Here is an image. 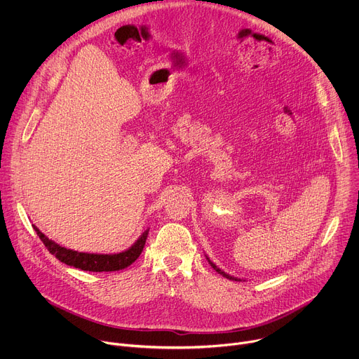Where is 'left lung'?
<instances>
[{
  "label": "left lung",
  "mask_w": 359,
  "mask_h": 359,
  "mask_svg": "<svg viewBox=\"0 0 359 359\" xmlns=\"http://www.w3.org/2000/svg\"><path fill=\"white\" fill-rule=\"evenodd\" d=\"M208 260H209V264H210V266H212V267H213V269H215V270H216L219 274H222L223 277H226V278H229V280H233V281H241L240 278H237V277H233V276H229L227 273L222 271V270H220V269H219V267H217L215 263H212V262H210V259H209V257H208Z\"/></svg>",
  "instance_id": "8db88e82"
}]
</instances>
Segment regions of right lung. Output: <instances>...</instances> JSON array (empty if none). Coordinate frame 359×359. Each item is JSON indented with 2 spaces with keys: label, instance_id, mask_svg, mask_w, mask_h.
I'll use <instances>...</instances> for the list:
<instances>
[{
  "label": "right lung",
  "instance_id": "1",
  "mask_svg": "<svg viewBox=\"0 0 359 359\" xmlns=\"http://www.w3.org/2000/svg\"><path fill=\"white\" fill-rule=\"evenodd\" d=\"M34 230L36 231L38 237L41 238V241L45 244V247L48 248V251L55 255V257L71 267L83 270V271H93V273H100V271H118V270H123L126 267H129L137 257L140 255V252L143 251L146 238H147V233L149 230H146L135 243L132 247H129L128 250L118 252V254H93V252H81V251H75L71 248H65L60 244H57L55 241L49 240L43 233L39 231L38 227H35L32 224Z\"/></svg>",
  "mask_w": 359,
  "mask_h": 359
}]
</instances>
